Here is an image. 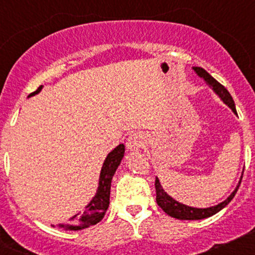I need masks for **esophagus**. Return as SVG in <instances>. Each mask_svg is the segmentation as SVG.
Wrapping results in <instances>:
<instances>
[{
    "mask_svg": "<svg viewBox=\"0 0 255 255\" xmlns=\"http://www.w3.org/2000/svg\"><path fill=\"white\" fill-rule=\"evenodd\" d=\"M145 144V135L143 132H132L128 138L126 147L129 150H139L144 147Z\"/></svg>",
    "mask_w": 255,
    "mask_h": 255,
    "instance_id": "34e87169",
    "label": "esophagus"
}]
</instances>
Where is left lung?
<instances>
[{
  "label": "left lung",
  "instance_id": "obj_1",
  "mask_svg": "<svg viewBox=\"0 0 255 255\" xmlns=\"http://www.w3.org/2000/svg\"><path fill=\"white\" fill-rule=\"evenodd\" d=\"M194 70L195 73L207 83V85H209V87L216 92V94L220 96L221 100L224 101L234 112H236L235 103H234L233 97H231V94L229 93V91H227L226 88L222 84H220L215 78H212V76L207 73L206 70L202 69V67H194ZM240 182H242V180H240ZM240 182H239L238 188L234 190L233 194L230 195L226 200H224L222 203L217 204V206L215 207H209V208H193V207H188L185 206V204L179 203V202H176L175 199H172L170 195L166 194V191L162 189L161 184H159V180L155 177L154 186L155 195H157V197H155V200H157V204L162 208V211L166 212V213H167L168 216H171V217L177 218V220H203V218L211 217V216L216 215L217 212H220L221 209L225 208V207L233 200V198L235 197L236 194V191H238L239 186H240Z\"/></svg>",
  "mask_w": 255,
  "mask_h": 255
}]
</instances>
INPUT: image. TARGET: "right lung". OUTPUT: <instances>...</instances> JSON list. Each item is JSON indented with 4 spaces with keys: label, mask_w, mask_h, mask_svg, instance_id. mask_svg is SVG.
I'll return each mask as SVG.
<instances>
[{
    "label": "right lung",
    "mask_w": 255,
    "mask_h": 255,
    "mask_svg": "<svg viewBox=\"0 0 255 255\" xmlns=\"http://www.w3.org/2000/svg\"><path fill=\"white\" fill-rule=\"evenodd\" d=\"M40 88H42V85L29 96L37 94L40 91ZM124 153H125V145L120 144L107 155V158L103 163L102 171H101L100 186H98L96 197L92 199L91 203L85 207V211L83 213H78V215L70 218L69 225H61L58 227L64 229L65 231H75V230H82L85 229V227L93 226V225L98 224L102 220L106 211L108 209V206H110V191H111L112 176L115 175L121 159H123Z\"/></svg>",
    "instance_id": "add662e5"
}]
</instances>
